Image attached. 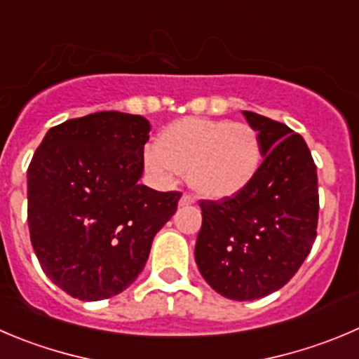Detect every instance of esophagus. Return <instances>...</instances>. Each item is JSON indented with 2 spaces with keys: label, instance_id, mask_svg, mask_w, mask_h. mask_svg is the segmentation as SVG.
Listing matches in <instances>:
<instances>
[{
  "label": "esophagus",
  "instance_id": "1",
  "mask_svg": "<svg viewBox=\"0 0 359 359\" xmlns=\"http://www.w3.org/2000/svg\"><path fill=\"white\" fill-rule=\"evenodd\" d=\"M196 203V199H194V196H190V194H183L182 199H180V206H190V204Z\"/></svg>",
  "mask_w": 359,
  "mask_h": 359
}]
</instances>
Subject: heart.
Returning <instances> with one entry per match:
<instances>
[{"mask_svg": "<svg viewBox=\"0 0 359 359\" xmlns=\"http://www.w3.org/2000/svg\"><path fill=\"white\" fill-rule=\"evenodd\" d=\"M146 169L162 182L187 172L189 183L208 199H229L245 192L257 177L262 144L248 123L183 118L165 126L146 149Z\"/></svg>", "mask_w": 359, "mask_h": 359, "instance_id": "b5f03b06", "label": "heart"}]
</instances>
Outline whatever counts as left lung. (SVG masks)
<instances>
[{
  "label": "left lung",
  "instance_id": "8db88e82",
  "mask_svg": "<svg viewBox=\"0 0 359 359\" xmlns=\"http://www.w3.org/2000/svg\"><path fill=\"white\" fill-rule=\"evenodd\" d=\"M261 137L262 163L245 192L201 201L196 262L208 284L248 302L284 287L312 250L319 218L317 169L287 125L243 111Z\"/></svg>",
  "mask_w": 359,
  "mask_h": 359
}]
</instances>
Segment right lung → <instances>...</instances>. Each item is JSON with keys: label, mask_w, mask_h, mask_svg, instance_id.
<instances>
[{"label": "right lung", "mask_w": 359, "mask_h": 359, "mask_svg": "<svg viewBox=\"0 0 359 359\" xmlns=\"http://www.w3.org/2000/svg\"><path fill=\"white\" fill-rule=\"evenodd\" d=\"M146 118L102 111L53 126L28 167V225L43 273L72 298L125 291L148 261L180 192L139 185Z\"/></svg>", "instance_id": "obj_1"}]
</instances>
